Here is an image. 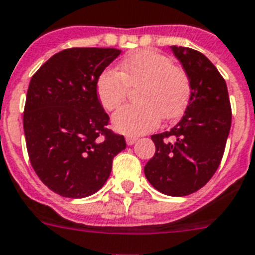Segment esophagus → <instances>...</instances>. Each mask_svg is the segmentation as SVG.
Segmentation results:
<instances>
[{"instance_id":"1","label":"esophagus","mask_w":255,"mask_h":255,"mask_svg":"<svg viewBox=\"0 0 255 255\" xmlns=\"http://www.w3.org/2000/svg\"><path fill=\"white\" fill-rule=\"evenodd\" d=\"M135 142H136L135 136H128V138H126V143H128V146H132V144H134Z\"/></svg>"}]
</instances>
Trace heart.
Masks as SVG:
<instances>
[{"instance_id": "obj_1", "label": "heart", "mask_w": 255, "mask_h": 255, "mask_svg": "<svg viewBox=\"0 0 255 255\" xmlns=\"http://www.w3.org/2000/svg\"><path fill=\"white\" fill-rule=\"evenodd\" d=\"M138 105L124 107L113 115L112 124L126 135H140L164 120L184 113L190 99L188 73L156 50H139L128 56L119 70L107 69L96 83V94L104 109L115 111L125 102L128 87L135 88Z\"/></svg>"}]
</instances>
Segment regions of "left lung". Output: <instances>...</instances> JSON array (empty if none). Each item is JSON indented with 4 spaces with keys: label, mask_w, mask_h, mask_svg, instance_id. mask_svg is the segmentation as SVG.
Here are the masks:
<instances>
[{
    "label": "left lung",
    "mask_w": 255,
    "mask_h": 255,
    "mask_svg": "<svg viewBox=\"0 0 255 255\" xmlns=\"http://www.w3.org/2000/svg\"><path fill=\"white\" fill-rule=\"evenodd\" d=\"M170 48L189 75L190 99L177 125L151 136L156 151L144 174L163 194L184 197L203 188L218 169L232 113L226 81L211 61L191 48Z\"/></svg>",
    "instance_id": "8db88e82"
}]
</instances>
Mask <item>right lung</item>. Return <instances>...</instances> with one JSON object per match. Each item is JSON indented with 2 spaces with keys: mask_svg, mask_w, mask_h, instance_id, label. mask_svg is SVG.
I'll return each mask as SVG.
<instances>
[{
  "mask_svg": "<svg viewBox=\"0 0 255 255\" xmlns=\"http://www.w3.org/2000/svg\"><path fill=\"white\" fill-rule=\"evenodd\" d=\"M115 48L61 50L33 74L23 115L29 161L52 191L67 198L95 194L107 182L124 135L107 128L109 116L96 94Z\"/></svg>",
  "mask_w": 255,
  "mask_h": 255,
  "instance_id": "add662e5",
  "label": "right lung"
}]
</instances>
